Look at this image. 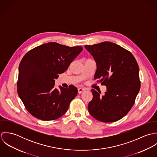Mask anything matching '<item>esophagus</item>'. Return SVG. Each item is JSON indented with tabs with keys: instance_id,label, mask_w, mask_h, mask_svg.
<instances>
[{
	"instance_id": "obj_1",
	"label": "esophagus",
	"mask_w": 157,
	"mask_h": 157,
	"mask_svg": "<svg viewBox=\"0 0 157 157\" xmlns=\"http://www.w3.org/2000/svg\"><path fill=\"white\" fill-rule=\"evenodd\" d=\"M85 89L84 88H78V94H81L82 93L83 91H85Z\"/></svg>"
}]
</instances>
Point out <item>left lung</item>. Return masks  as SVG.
Instances as JSON below:
<instances>
[{
  "instance_id": "obj_1",
  "label": "left lung",
  "mask_w": 157,
  "mask_h": 157,
  "mask_svg": "<svg viewBox=\"0 0 157 157\" xmlns=\"http://www.w3.org/2000/svg\"><path fill=\"white\" fill-rule=\"evenodd\" d=\"M85 47L97 63L94 79L107 88L104 95L91 90L89 112L100 121H117L131 109L140 89L138 63L130 51L114 43L103 42Z\"/></svg>"
}]
</instances>
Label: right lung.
<instances>
[{"mask_svg":"<svg viewBox=\"0 0 157 157\" xmlns=\"http://www.w3.org/2000/svg\"><path fill=\"white\" fill-rule=\"evenodd\" d=\"M82 49V46L49 42L31 49L23 56L19 67L17 93L33 117L51 121L67 112L78 90L73 85L55 89L54 82Z\"/></svg>","mask_w":157,"mask_h":157,"instance_id":"1","label":"right lung"}]
</instances>
